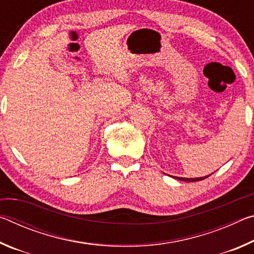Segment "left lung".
Segmentation results:
<instances>
[{"mask_svg":"<svg viewBox=\"0 0 254 254\" xmlns=\"http://www.w3.org/2000/svg\"><path fill=\"white\" fill-rule=\"evenodd\" d=\"M209 176H210V175L205 176V177H198V178H183V177H174V176H170V177H173V178H175V179H178V180H182V182L192 183V182H199V180L206 179L207 177H209Z\"/></svg>","mask_w":254,"mask_h":254,"instance_id":"obj_1","label":"left lung"}]
</instances>
